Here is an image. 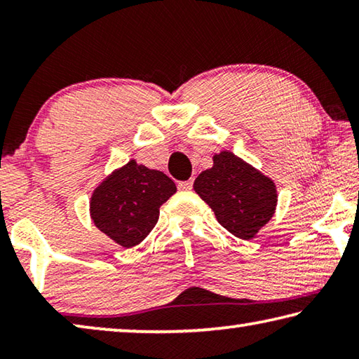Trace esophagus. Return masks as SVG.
Wrapping results in <instances>:
<instances>
[{"label":"esophagus","mask_w":359,"mask_h":359,"mask_svg":"<svg viewBox=\"0 0 359 359\" xmlns=\"http://www.w3.org/2000/svg\"><path fill=\"white\" fill-rule=\"evenodd\" d=\"M179 190H191L193 187V179L190 180H185V182H179Z\"/></svg>","instance_id":"1"}]
</instances>
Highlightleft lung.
<instances>
[{"label":"left lung","instance_id":"left-lung-1","mask_svg":"<svg viewBox=\"0 0 359 359\" xmlns=\"http://www.w3.org/2000/svg\"><path fill=\"white\" fill-rule=\"evenodd\" d=\"M196 191L218 223L241 239H252L274 215V182L231 151L214 156V166L194 180Z\"/></svg>","mask_w":359,"mask_h":359}]
</instances>
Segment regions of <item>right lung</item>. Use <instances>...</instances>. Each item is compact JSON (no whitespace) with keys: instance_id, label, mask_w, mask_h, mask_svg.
Wrapping results in <instances>:
<instances>
[{"instance_id":"add662e5","label":"right lung","mask_w":359,"mask_h":359,"mask_svg":"<svg viewBox=\"0 0 359 359\" xmlns=\"http://www.w3.org/2000/svg\"><path fill=\"white\" fill-rule=\"evenodd\" d=\"M175 190L166 174L131 160L93 191L90 214L96 228L118 245L131 248L147 238L160 217L161 204Z\"/></svg>"}]
</instances>
